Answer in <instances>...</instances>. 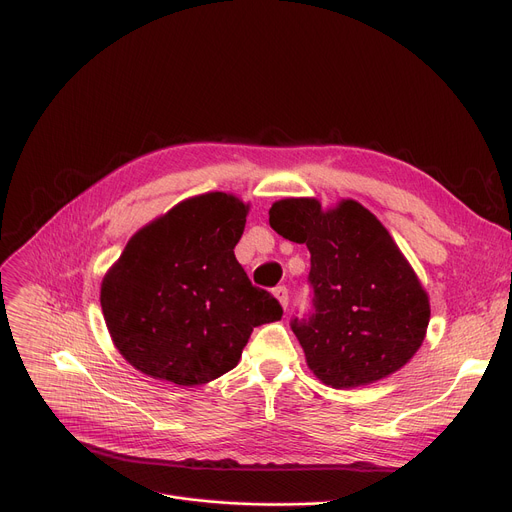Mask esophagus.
Segmentation results:
<instances>
[{
	"instance_id": "obj_1",
	"label": "esophagus",
	"mask_w": 512,
	"mask_h": 512,
	"mask_svg": "<svg viewBox=\"0 0 512 512\" xmlns=\"http://www.w3.org/2000/svg\"><path fill=\"white\" fill-rule=\"evenodd\" d=\"M274 297L280 301V305L286 309L288 307V288L286 286H276L274 288Z\"/></svg>"
}]
</instances>
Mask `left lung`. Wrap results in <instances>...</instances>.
<instances>
[{
  "label": "left lung",
  "instance_id": "obj_1",
  "mask_svg": "<svg viewBox=\"0 0 512 512\" xmlns=\"http://www.w3.org/2000/svg\"><path fill=\"white\" fill-rule=\"evenodd\" d=\"M270 226L307 245L313 313L292 319L309 369L346 390L388 378L425 340L429 297L390 232L355 199H280Z\"/></svg>",
  "mask_w": 512,
  "mask_h": 512
}]
</instances>
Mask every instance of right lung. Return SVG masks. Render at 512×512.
I'll list each match as a JSON object with an SVG mask.
<instances>
[{
    "mask_svg": "<svg viewBox=\"0 0 512 512\" xmlns=\"http://www.w3.org/2000/svg\"><path fill=\"white\" fill-rule=\"evenodd\" d=\"M249 203L230 193L184 199L134 234L101 282V311L120 355L178 386L220 378L253 328L282 317L234 257Z\"/></svg>",
    "mask_w": 512,
    "mask_h": 512,
    "instance_id": "add662e5",
    "label": "right lung"
}]
</instances>
